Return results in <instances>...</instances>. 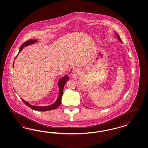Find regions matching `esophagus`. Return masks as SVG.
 I'll list each match as a JSON object with an SVG mask.
<instances>
[{
  "label": "esophagus",
  "instance_id": "obj_1",
  "mask_svg": "<svg viewBox=\"0 0 148 148\" xmlns=\"http://www.w3.org/2000/svg\"><path fill=\"white\" fill-rule=\"evenodd\" d=\"M73 71H75V70H73Z\"/></svg>",
  "mask_w": 148,
  "mask_h": 148
}]
</instances>
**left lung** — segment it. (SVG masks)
Here are the masks:
<instances>
[{"label":"left lung","instance_id":"obj_1","mask_svg":"<svg viewBox=\"0 0 148 148\" xmlns=\"http://www.w3.org/2000/svg\"><path fill=\"white\" fill-rule=\"evenodd\" d=\"M116 37H117V38H118V39L121 42H122V41H121V39L120 37L119 36V35H118L117 33H116Z\"/></svg>","mask_w":148,"mask_h":148}]
</instances>
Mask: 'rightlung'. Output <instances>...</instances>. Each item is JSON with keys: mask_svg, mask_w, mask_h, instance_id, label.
<instances>
[{"mask_svg": "<svg viewBox=\"0 0 148 148\" xmlns=\"http://www.w3.org/2000/svg\"><path fill=\"white\" fill-rule=\"evenodd\" d=\"M37 42V40H27L26 42H24L22 45H21V46L19 48V53L17 54V55L16 56V57L14 58V60L17 58V56H18L19 53L22 50L24 47L28 46L29 45H32L34 44L35 43H36ZM14 64H13V67H14ZM69 79V77L68 75L63 77L62 78H61L58 81V88H59V93H58V99L56 100V101L53 103L51 105L49 106H34L30 105L29 103H27L26 101H25L24 100H23V99L21 98L22 100L24 102V103H25L27 106L30 108H31L32 110H35V111H50V110H53L57 108H58L59 105H60L61 102V99H62V97L63 95V87L64 86V85L66 84V82Z\"/></svg>", "mask_w": 148, "mask_h": 148, "instance_id": "add662e5", "label": "right lung"}]
</instances>
